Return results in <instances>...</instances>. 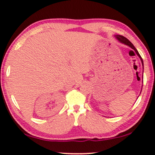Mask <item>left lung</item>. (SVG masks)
Wrapping results in <instances>:
<instances>
[{"label":"left lung","mask_w":155,"mask_h":155,"mask_svg":"<svg viewBox=\"0 0 155 155\" xmlns=\"http://www.w3.org/2000/svg\"><path fill=\"white\" fill-rule=\"evenodd\" d=\"M115 37H116V38H117V40H118L120 41H121V42L124 43V45H128L129 47H130L131 48H132V49L134 50L135 51L137 52V55H138V56H139V58H140V60H141L142 64H143V59L141 58V57H140V54H138V51L137 50V48H136L134 47V45H132V43H131V41L128 40V39H127V38H125V37H124V36H122V35H116Z\"/></svg>","instance_id":"left-lung-1"}]
</instances>
